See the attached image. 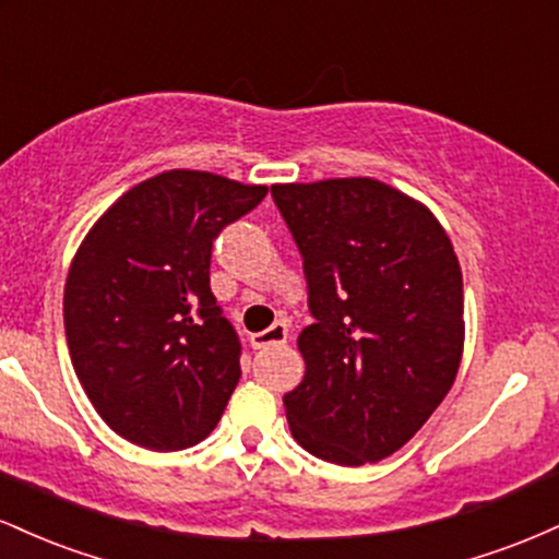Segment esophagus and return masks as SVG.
<instances>
[{
    "label": "esophagus",
    "mask_w": 559,
    "mask_h": 559,
    "mask_svg": "<svg viewBox=\"0 0 559 559\" xmlns=\"http://www.w3.org/2000/svg\"><path fill=\"white\" fill-rule=\"evenodd\" d=\"M288 338V325L286 323H273L267 331H260V333H252V342L254 349H267V346H275V344H286Z\"/></svg>",
    "instance_id": "obj_1"
}]
</instances>
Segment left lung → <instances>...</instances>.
<instances>
[{
  "mask_svg": "<svg viewBox=\"0 0 559 559\" xmlns=\"http://www.w3.org/2000/svg\"><path fill=\"white\" fill-rule=\"evenodd\" d=\"M301 254L305 378L292 436L325 463H378L433 415L463 357V271L426 204L376 181L271 186Z\"/></svg>",
  "mask_w": 559,
  "mask_h": 559,
  "instance_id": "1",
  "label": "left lung"
}]
</instances>
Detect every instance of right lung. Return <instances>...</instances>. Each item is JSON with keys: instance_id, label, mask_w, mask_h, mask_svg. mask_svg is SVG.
<instances>
[{"instance_id": "obj_1", "label": "right lung", "mask_w": 559, "mask_h": 559, "mask_svg": "<svg viewBox=\"0 0 559 559\" xmlns=\"http://www.w3.org/2000/svg\"><path fill=\"white\" fill-rule=\"evenodd\" d=\"M204 170L146 178L107 210L66 284L70 360L99 418L155 452L194 447L241 378V342L210 288L213 241L265 199Z\"/></svg>"}]
</instances>
